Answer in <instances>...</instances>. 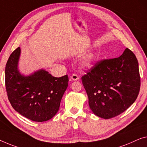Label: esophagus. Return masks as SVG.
<instances>
[{"mask_svg": "<svg viewBox=\"0 0 147 147\" xmlns=\"http://www.w3.org/2000/svg\"><path fill=\"white\" fill-rule=\"evenodd\" d=\"M71 78L73 80H77L79 79V76L77 74H73L71 76Z\"/></svg>", "mask_w": 147, "mask_h": 147, "instance_id": "obj_1", "label": "esophagus"}]
</instances>
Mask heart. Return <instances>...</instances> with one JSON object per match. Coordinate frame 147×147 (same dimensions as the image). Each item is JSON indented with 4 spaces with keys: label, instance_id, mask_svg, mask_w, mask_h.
<instances>
[{
    "label": "heart",
    "instance_id": "obj_1",
    "mask_svg": "<svg viewBox=\"0 0 147 147\" xmlns=\"http://www.w3.org/2000/svg\"><path fill=\"white\" fill-rule=\"evenodd\" d=\"M95 60L94 55L91 53L88 54L82 60V65L84 67H89L92 64Z\"/></svg>",
    "mask_w": 147,
    "mask_h": 147
}]
</instances>
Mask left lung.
Masks as SVG:
<instances>
[{
    "mask_svg": "<svg viewBox=\"0 0 147 147\" xmlns=\"http://www.w3.org/2000/svg\"><path fill=\"white\" fill-rule=\"evenodd\" d=\"M81 78L90 108L104 119L114 117L129 108L141 86L139 63L128 48L119 57L98 61Z\"/></svg>",
    "mask_w": 147,
    "mask_h": 147,
    "instance_id": "obj_1",
    "label": "left lung"
}]
</instances>
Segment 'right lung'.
<instances>
[{"instance_id":"obj_1","label":"right lung","mask_w":147,"mask_h":147,"mask_svg":"<svg viewBox=\"0 0 147 147\" xmlns=\"http://www.w3.org/2000/svg\"><path fill=\"white\" fill-rule=\"evenodd\" d=\"M20 54L18 47L8 58L5 67V86L12 108L32 121H47L57 113L68 86V75L54 77L44 70L29 76L21 75L17 65Z\"/></svg>"}]
</instances>
